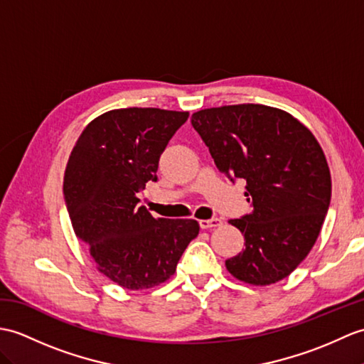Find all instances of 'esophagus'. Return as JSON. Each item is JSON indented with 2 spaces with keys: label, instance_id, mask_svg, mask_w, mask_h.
Listing matches in <instances>:
<instances>
[{
  "label": "esophagus",
  "instance_id": "34e87169",
  "mask_svg": "<svg viewBox=\"0 0 364 364\" xmlns=\"http://www.w3.org/2000/svg\"><path fill=\"white\" fill-rule=\"evenodd\" d=\"M222 223H223L222 218L214 217V218H209V220H200V228L201 230H210V228H217Z\"/></svg>",
  "mask_w": 364,
  "mask_h": 364
}]
</instances>
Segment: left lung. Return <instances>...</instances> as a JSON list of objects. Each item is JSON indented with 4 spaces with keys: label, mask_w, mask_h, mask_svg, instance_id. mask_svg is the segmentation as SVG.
I'll list each match as a JSON object with an SVG mask.
<instances>
[{
    "label": "left lung",
    "mask_w": 364,
    "mask_h": 364,
    "mask_svg": "<svg viewBox=\"0 0 364 364\" xmlns=\"http://www.w3.org/2000/svg\"><path fill=\"white\" fill-rule=\"evenodd\" d=\"M192 127L232 183L247 181L252 210L230 223L245 250L228 259L243 282L274 284L314 247L331 205V172L314 134L282 109L242 104L201 109Z\"/></svg>",
    "instance_id": "obj_1"
}]
</instances>
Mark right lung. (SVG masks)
Here are the masks:
<instances>
[{"mask_svg": "<svg viewBox=\"0 0 364 364\" xmlns=\"http://www.w3.org/2000/svg\"><path fill=\"white\" fill-rule=\"evenodd\" d=\"M188 112L113 109L87 125L68 159L63 193L74 232L117 285H159L200 231L196 220L155 218L139 193L158 180L159 156Z\"/></svg>", "mask_w": 364, "mask_h": 364, "instance_id": "obj_1", "label": "right lung"}]
</instances>
